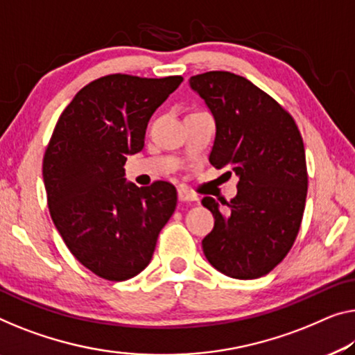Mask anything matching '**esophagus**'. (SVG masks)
I'll return each mask as SVG.
<instances>
[{
  "mask_svg": "<svg viewBox=\"0 0 355 355\" xmlns=\"http://www.w3.org/2000/svg\"><path fill=\"white\" fill-rule=\"evenodd\" d=\"M178 199L182 200V202H189V200H198V196L187 191V189L180 188L178 189Z\"/></svg>",
  "mask_w": 355,
  "mask_h": 355,
  "instance_id": "esophagus-1",
  "label": "esophagus"
}]
</instances>
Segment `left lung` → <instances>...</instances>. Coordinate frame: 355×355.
I'll list each match as a JSON object with an SVG mask.
<instances>
[{
  "instance_id": "left-lung-1",
  "label": "left lung",
  "mask_w": 355,
  "mask_h": 355,
  "mask_svg": "<svg viewBox=\"0 0 355 355\" xmlns=\"http://www.w3.org/2000/svg\"><path fill=\"white\" fill-rule=\"evenodd\" d=\"M189 87L215 121L210 164L239 177L228 210L210 196L202 199L215 218L204 255L225 276L261 277L284 260L300 231L308 194L303 139L292 116L245 78L209 71L189 78Z\"/></svg>"
}]
</instances>
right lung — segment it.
Masks as SVG:
<instances>
[{
    "mask_svg": "<svg viewBox=\"0 0 355 355\" xmlns=\"http://www.w3.org/2000/svg\"><path fill=\"white\" fill-rule=\"evenodd\" d=\"M182 76L110 75L79 91L51 137L42 180L57 231L97 276L127 280L150 264L157 236L177 207L167 182H125L127 156L144 150L153 113Z\"/></svg>",
    "mask_w": 355,
    "mask_h": 355,
    "instance_id": "add662e5",
    "label": "right lung"
}]
</instances>
